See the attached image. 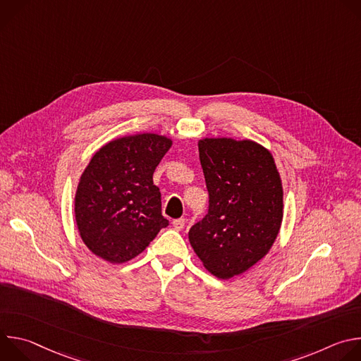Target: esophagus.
<instances>
[{"label": "esophagus", "instance_id": "obj_1", "mask_svg": "<svg viewBox=\"0 0 361 361\" xmlns=\"http://www.w3.org/2000/svg\"><path fill=\"white\" fill-rule=\"evenodd\" d=\"M185 226V220L184 219H176L173 220V227L177 230V231H181Z\"/></svg>", "mask_w": 361, "mask_h": 361}]
</instances>
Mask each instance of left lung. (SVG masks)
<instances>
[{
  "label": "left lung",
  "instance_id": "1",
  "mask_svg": "<svg viewBox=\"0 0 361 361\" xmlns=\"http://www.w3.org/2000/svg\"><path fill=\"white\" fill-rule=\"evenodd\" d=\"M209 213L188 233L202 266L227 280L267 255L281 227L283 183L273 154L252 140L201 138Z\"/></svg>",
  "mask_w": 361,
  "mask_h": 361
}]
</instances>
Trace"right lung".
<instances>
[{"instance_id":"right-lung-1","label":"right lung","mask_w":361,"mask_h":361,"mask_svg":"<svg viewBox=\"0 0 361 361\" xmlns=\"http://www.w3.org/2000/svg\"><path fill=\"white\" fill-rule=\"evenodd\" d=\"M173 145L167 135L138 133L102 145L82 171L74 198L87 248L111 264L141 254L169 226L152 174Z\"/></svg>"}]
</instances>
